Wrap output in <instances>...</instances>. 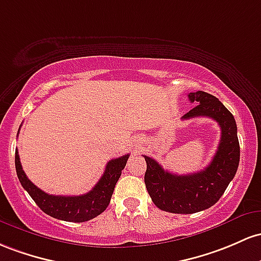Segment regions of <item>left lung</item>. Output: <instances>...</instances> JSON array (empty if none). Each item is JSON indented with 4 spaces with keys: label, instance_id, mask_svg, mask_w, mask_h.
I'll return each mask as SVG.
<instances>
[{
    "label": "left lung",
    "instance_id": "obj_1",
    "mask_svg": "<svg viewBox=\"0 0 261 261\" xmlns=\"http://www.w3.org/2000/svg\"><path fill=\"white\" fill-rule=\"evenodd\" d=\"M189 98L197 106L182 116V119L208 117L221 127V142L210 165L194 174L176 175L164 170L156 160L144 155L145 187L154 204L165 212L180 215L212 207L233 180L241 158L237 123L232 113L217 97L207 92H191Z\"/></svg>",
    "mask_w": 261,
    "mask_h": 261
}]
</instances>
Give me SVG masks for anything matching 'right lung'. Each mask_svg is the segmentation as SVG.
Returning <instances> with one entry per match:
<instances>
[{
    "label": "right lung",
    "mask_w": 261,
    "mask_h": 261,
    "mask_svg": "<svg viewBox=\"0 0 261 261\" xmlns=\"http://www.w3.org/2000/svg\"><path fill=\"white\" fill-rule=\"evenodd\" d=\"M20 128V127H19ZM129 154L107 163L103 175L90 192L80 196H54L42 191L27 177L20 165L18 150H16V171L23 189L33 198L40 210L51 217L66 222H86L101 215L110 204L113 190L121 177Z\"/></svg>",
    "instance_id": "1"
}]
</instances>
